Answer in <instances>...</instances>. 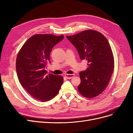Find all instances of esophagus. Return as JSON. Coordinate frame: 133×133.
<instances>
[{"label":"esophagus","instance_id":"34e87169","mask_svg":"<svg viewBox=\"0 0 133 133\" xmlns=\"http://www.w3.org/2000/svg\"><path fill=\"white\" fill-rule=\"evenodd\" d=\"M75 76V75L74 74H66L65 75V77L67 78V79H71L72 78H73L74 76Z\"/></svg>","mask_w":133,"mask_h":133}]
</instances>
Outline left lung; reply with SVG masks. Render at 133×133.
I'll return each mask as SVG.
<instances>
[{
    "mask_svg": "<svg viewBox=\"0 0 133 133\" xmlns=\"http://www.w3.org/2000/svg\"><path fill=\"white\" fill-rule=\"evenodd\" d=\"M66 38L88 66L79 73V92L87 98L98 96L107 87L114 71V57L108 41L101 33L91 30Z\"/></svg>",
    "mask_w": 133,
    "mask_h": 133,
    "instance_id": "obj_1",
    "label": "left lung"
}]
</instances>
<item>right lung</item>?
<instances>
[{
	"label": "right lung",
	"instance_id": "right-lung-1",
	"mask_svg": "<svg viewBox=\"0 0 133 133\" xmlns=\"http://www.w3.org/2000/svg\"><path fill=\"white\" fill-rule=\"evenodd\" d=\"M64 37L63 35L35 34L25 42L18 54L16 71L20 84L34 98L42 102L57 95L64 81L62 76L47 75L45 69L50 62L52 49Z\"/></svg>",
	"mask_w": 133,
	"mask_h": 133
}]
</instances>
